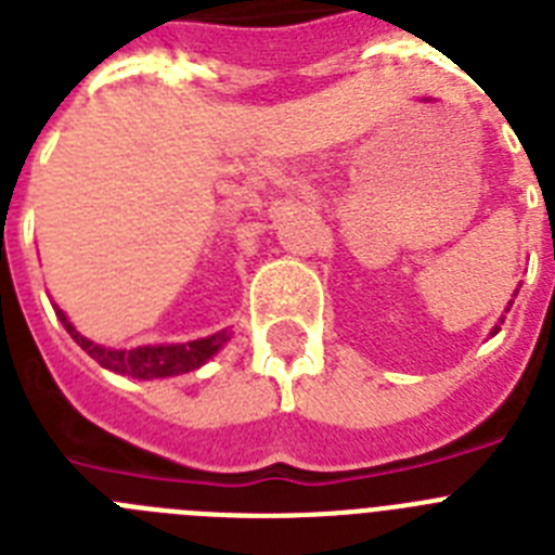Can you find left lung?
Returning <instances> with one entry per match:
<instances>
[{"mask_svg": "<svg viewBox=\"0 0 555 555\" xmlns=\"http://www.w3.org/2000/svg\"><path fill=\"white\" fill-rule=\"evenodd\" d=\"M494 331H498V327H494Z\"/></svg>", "mask_w": 555, "mask_h": 555, "instance_id": "1", "label": "left lung"}]
</instances>
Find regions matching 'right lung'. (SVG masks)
Listing matches in <instances>:
<instances>
[{
	"instance_id": "add662e5",
	"label": "right lung",
	"mask_w": 555,
	"mask_h": 555,
	"mask_svg": "<svg viewBox=\"0 0 555 555\" xmlns=\"http://www.w3.org/2000/svg\"><path fill=\"white\" fill-rule=\"evenodd\" d=\"M57 317L66 325V331L72 333L77 345L88 352V356L100 361L105 370L119 372V375L141 377V380H150V377H169L180 375V372H191L203 366L219 347L228 341V331L217 333V336L197 338V341H189V345H169V347H135V350H105V347L88 341L86 336L72 327V322L66 320V313L57 308Z\"/></svg>"
}]
</instances>
